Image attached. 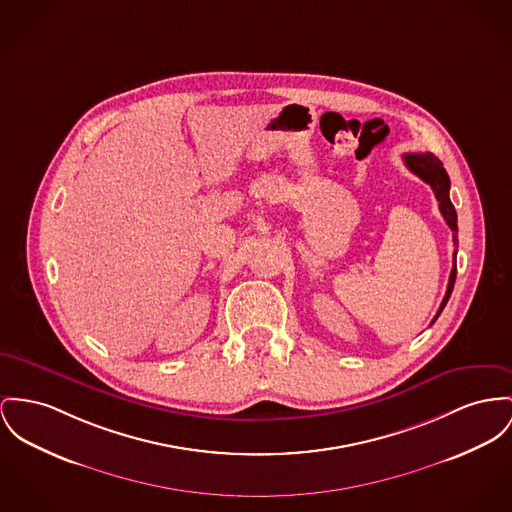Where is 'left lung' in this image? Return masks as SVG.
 I'll return each instance as SVG.
<instances>
[{"label": "left lung", "mask_w": 512, "mask_h": 512, "mask_svg": "<svg viewBox=\"0 0 512 512\" xmlns=\"http://www.w3.org/2000/svg\"><path fill=\"white\" fill-rule=\"evenodd\" d=\"M404 163H406V167H408L409 171L413 172V174H417L423 182H427V184L433 188L435 198H437V202H439V209H441V213H443L444 221H446V225H448L450 231H452V240H454V244L458 246L456 209H454V205L450 202V196H448V192H450V178H448V174L444 171L443 163H441L439 157H435L433 153H406V155H404ZM456 252H458V250H454V254H452L454 264H452V272H450V277H448L446 295H444L443 303H441V307H439L437 316L433 318V322H435V320L439 318V314L443 312V308L446 307V303H448V299H450V293H452V289H454V281H456Z\"/></svg>", "instance_id": "left-lung-1"}]
</instances>
